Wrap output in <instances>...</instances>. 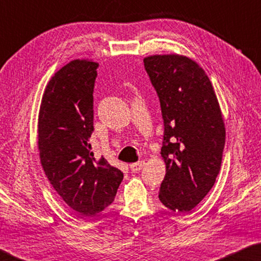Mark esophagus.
Here are the masks:
<instances>
[{
    "label": "esophagus",
    "instance_id": "34e87169",
    "mask_svg": "<svg viewBox=\"0 0 261 261\" xmlns=\"http://www.w3.org/2000/svg\"><path fill=\"white\" fill-rule=\"evenodd\" d=\"M145 166V162L141 161V162H138V163H134V164L130 165V168H131V172H139L140 170H142V167Z\"/></svg>",
    "mask_w": 261,
    "mask_h": 261
}]
</instances>
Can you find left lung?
I'll return each mask as SVG.
<instances>
[{"label": "left lung", "mask_w": 261, "mask_h": 261, "mask_svg": "<svg viewBox=\"0 0 261 261\" xmlns=\"http://www.w3.org/2000/svg\"><path fill=\"white\" fill-rule=\"evenodd\" d=\"M160 98L164 136L161 154L166 174L160 200L188 213L215 185L221 170L225 126L211 80L195 61L168 54L144 59Z\"/></svg>", "instance_id": "1"}]
</instances>
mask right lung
Segmentation results:
<instances>
[{"instance_id": "add662e5", "label": "right lung", "mask_w": 261, "mask_h": 261, "mask_svg": "<svg viewBox=\"0 0 261 261\" xmlns=\"http://www.w3.org/2000/svg\"><path fill=\"white\" fill-rule=\"evenodd\" d=\"M98 63L74 60L56 72L44 91L38 116V149L55 191L78 215L95 216L114 201L123 173L104 157L97 160L94 86Z\"/></svg>"}]
</instances>
